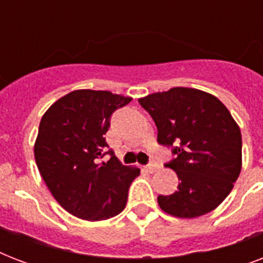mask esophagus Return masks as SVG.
<instances>
[{"instance_id":"1","label":"esophagus","mask_w":263,"mask_h":263,"mask_svg":"<svg viewBox=\"0 0 263 263\" xmlns=\"http://www.w3.org/2000/svg\"><path fill=\"white\" fill-rule=\"evenodd\" d=\"M158 168H160V166H158V164H156V162H152V164H148V165H146V166H144V169H146L148 173L156 172Z\"/></svg>"}]
</instances>
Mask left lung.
Returning a JSON list of instances; mask_svg holds the SVG:
<instances>
[{"instance_id":"left-lung-1","label":"left lung","mask_w":263,"mask_h":263,"mask_svg":"<svg viewBox=\"0 0 263 263\" xmlns=\"http://www.w3.org/2000/svg\"><path fill=\"white\" fill-rule=\"evenodd\" d=\"M158 129L157 142L172 148L166 166L179 177L177 191L158 196L171 216L194 218L212 212L232 191L241 171V134L214 95L175 87L139 99Z\"/></svg>"}]
</instances>
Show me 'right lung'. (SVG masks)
I'll return each instance as SVG.
<instances>
[{
	"label": "right lung",
	"mask_w": 263,
	"mask_h": 263,
	"mask_svg": "<svg viewBox=\"0 0 263 263\" xmlns=\"http://www.w3.org/2000/svg\"><path fill=\"white\" fill-rule=\"evenodd\" d=\"M131 99L110 91L76 90L53 103L41 120L35 161L51 195L73 216L107 220L127 204L140 169L121 165L103 135L113 111ZM106 154L111 160L99 163Z\"/></svg>",
	"instance_id": "right-lung-1"
}]
</instances>
